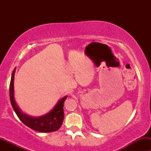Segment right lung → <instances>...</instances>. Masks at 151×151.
I'll use <instances>...</instances> for the list:
<instances>
[{"label": "right lung", "mask_w": 151, "mask_h": 151, "mask_svg": "<svg viewBox=\"0 0 151 151\" xmlns=\"http://www.w3.org/2000/svg\"><path fill=\"white\" fill-rule=\"evenodd\" d=\"M15 71H16V68L14 69L12 74V78H11L9 96L12 107L19 120L29 128L37 132L48 133V132H52L58 130L61 126L63 118H64L63 104H64L65 100L66 99L67 96H65L64 97L60 99L55 104V106L45 115L39 117L30 116L24 113L15 101L14 90Z\"/></svg>", "instance_id": "obj_1"}]
</instances>
